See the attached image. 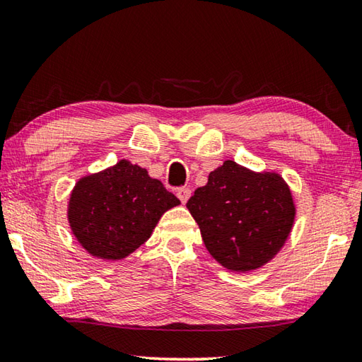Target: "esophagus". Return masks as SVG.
<instances>
[{"instance_id": "1", "label": "esophagus", "mask_w": 362, "mask_h": 362, "mask_svg": "<svg viewBox=\"0 0 362 362\" xmlns=\"http://www.w3.org/2000/svg\"><path fill=\"white\" fill-rule=\"evenodd\" d=\"M190 194H192V190H190L189 187H181V189H178V192H176V195H178V199L181 200L182 204L187 203V200L190 199Z\"/></svg>"}]
</instances>
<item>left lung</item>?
Here are the masks:
<instances>
[{
	"label": "left lung",
	"instance_id": "1",
	"mask_svg": "<svg viewBox=\"0 0 362 362\" xmlns=\"http://www.w3.org/2000/svg\"><path fill=\"white\" fill-rule=\"evenodd\" d=\"M186 206L211 257L233 272L269 263L287 243L296 217L295 199L281 173L254 172L235 160H223L211 172Z\"/></svg>",
	"mask_w": 362,
	"mask_h": 362
}]
</instances>
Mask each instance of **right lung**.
<instances>
[{"instance_id": "1", "label": "right lung", "mask_w": 362, "mask_h": 362, "mask_svg": "<svg viewBox=\"0 0 362 362\" xmlns=\"http://www.w3.org/2000/svg\"><path fill=\"white\" fill-rule=\"evenodd\" d=\"M178 204L181 202L146 168L121 159L75 182L67 222L91 257L119 262L145 244L163 213Z\"/></svg>"}]
</instances>
